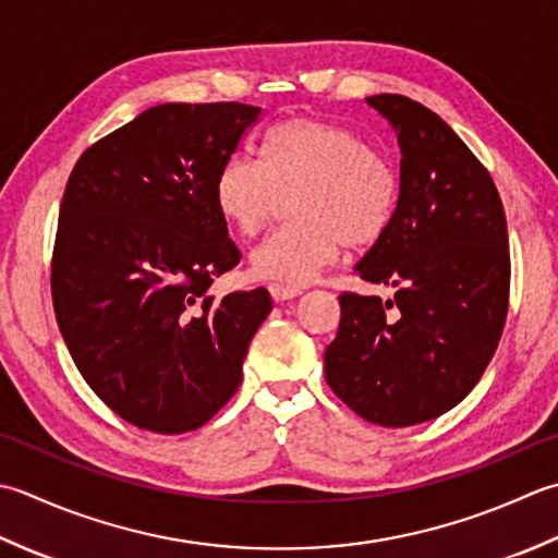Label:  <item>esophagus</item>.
Here are the masks:
<instances>
[{
    "label": "esophagus",
    "instance_id": "34e87169",
    "mask_svg": "<svg viewBox=\"0 0 558 558\" xmlns=\"http://www.w3.org/2000/svg\"><path fill=\"white\" fill-rule=\"evenodd\" d=\"M269 293H271V299H275L277 303H283V301L295 299V295H301V289L283 287V283H269Z\"/></svg>",
    "mask_w": 558,
    "mask_h": 558
}]
</instances>
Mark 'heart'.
Instances as JSON below:
<instances>
[{
  "mask_svg": "<svg viewBox=\"0 0 558 558\" xmlns=\"http://www.w3.org/2000/svg\"><path fill=\"white\" fill-rule=\"evenodd\" d=\"M291 199L293 223L250 255L257 279L305 287L342 253L380 241L397 209V175L342 124L291 118L269 128L263 161L235 154L214 183L221 219L241 238L265 231Z\"/></svg>",
  "mask_w": 558,
  "mask_h": 558,
  "instance_id": "heart-1",
  "label": "heart"
}]
</instances>
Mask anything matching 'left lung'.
I'll return each mask as SVG.
<instances>
[{"label":"left lung","mask_w":558,"mask_h":558,"mask_svg":"<svg viewBox=\"0 0 558 558\" xmlns=\"http://www.w3.org/2000/svg\"><path fill=\"white\" fill-rule=\"evenodd\" d=\"M366 104L397 134L400 197L354 269L395 295H339L325 378L361 418L402 428L460 404L492 361L508 313V229L488 170L436 112L397 94Z\"/></svg>","instance_id":"left-lung-1"}]
</instances>
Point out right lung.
Here are the masks:
<instances>
[{"instance_id": "1", "label": "right lung", "mask_w": 558, "mask_h": 558, "mask_svg": "<svg viewBox=\"0 0 558 558\" xmlns=\"http://www.w3.org/2000/svg\"><path fill=\"white\" fill-rule=\"evenodd\" d=\"M243 104H163L78 158L60 207L52 305L88 388L154 434L204 426L243 380L267 289L216 301L241 263L214 183L259 118Z\"/></svg>"}]
</instances>
